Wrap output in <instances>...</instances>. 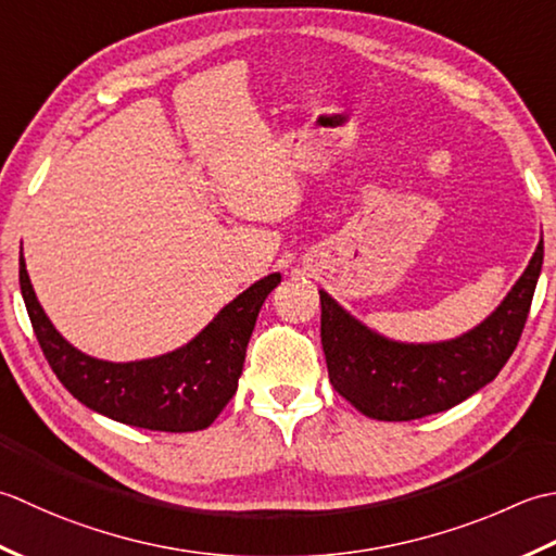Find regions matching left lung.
Here are the masks:
<instances>
[{
    "label": "left lung",
    "instance_id": "obj_1",
    "mask_svg": "<svg viewBox=\"0 0 556 556\" xmlns=\"http://www.w3.org/2000/svg\"><path fill=\"white\" fill-rule=\"evenodd\" d=\"M542 240L523 276L472 331L444 343L405 345L369 331L319 290L321 345L333 389L362 415L407 422L434 415L486 387L516 350L542 268Z\"/></svg>",
    "mask_w": 556,
    "mask_h": 556
}]
</instances>
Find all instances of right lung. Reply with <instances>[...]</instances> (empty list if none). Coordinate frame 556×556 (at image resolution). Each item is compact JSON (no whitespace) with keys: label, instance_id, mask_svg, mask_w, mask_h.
I'll return each instance as SVG.
<instances>
[{"label":"right lung","instance_id":"add662e5","mask_svg":"<svg viewBox=\"0 0 556 556\" xmlns=\"http://www.w3.org/2000/svg\"><path fill=\"white\" fill-rule=\"evenodd\" d=\"M18 282L42 355L74 399L124 425L197 432L235 395L258 309L280 274L256 280L185 348L141 362H103L66 343L33 292L24 256H18Z\"/></svg>","mask_w":556,"mask_h":556}]
</instances>
